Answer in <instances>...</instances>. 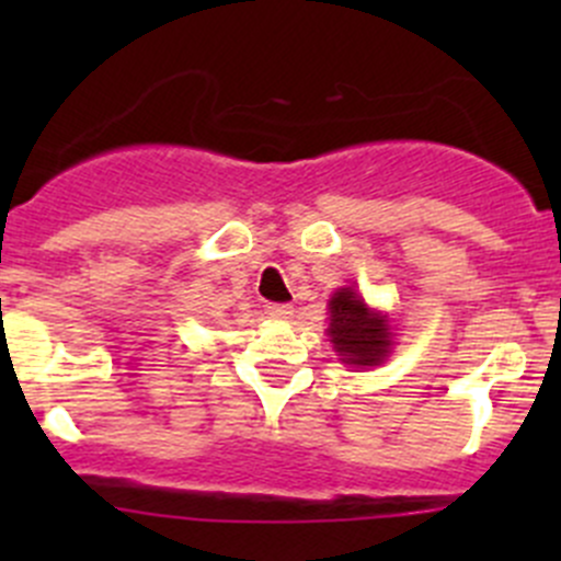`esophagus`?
Returning <instances> with one entry per match:
<instances>
[{
  "mask_svg": "<svg viewBox=\"0 0 561 561\" xmlns=\"http://www.w3.org/2000/svg\"><path fill=\"white\" fill-rule=\"evenodd\" d=\"M265 314L274 317V320H290L293 307H287V304H268V307H265Z\"/></svg>",
  "mask_w": 561,
  "mask_h": 561,
  "instance_id": "1",
  "label": "esophagus"
}]
</instances>
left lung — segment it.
<instances>
[{
  "instance_id": "8db88e82",
  "label": "left lung",
  "mask_w": 561,
  "mask_h": 561,
  "mask_svg": "<svg viewBox=\"0 0 561 561\" xmlns=\"http://www.w3.org/2000/svg\"><path fill=\"white\" fill-rule=\"evenodd\" d=\"M325 333L339 360L355 369L386 364L393 344L388 314L375 312L353 287H342L328 301Z\"/></svg>"
}]
</instances>
